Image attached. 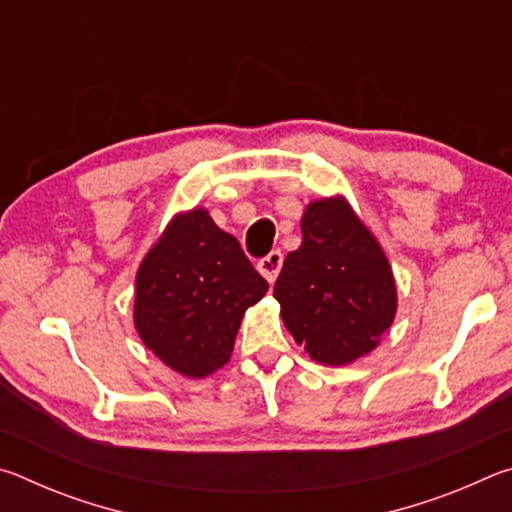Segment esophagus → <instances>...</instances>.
I'll use <instances>...</instances> for the list:
<instances>
[{
	"instance_id": "obj_1",
	"label": "esophagus",
	"mask_w": 512,
	"mask_h": 512,
	"mask_svg": "<svg viewBox=\"0 0 512 512\" xmlns=\"http://www.w3.org/2000/svg\"><path fill=\"white\" fill-rule=\"evenodd\" d=\"M282 259L284 257L280 250H273V253H268L264 259H259V264H257L259 273H262L271 284L277 280V273H280V268H282Z\"/></svg>"
}]
</instances>
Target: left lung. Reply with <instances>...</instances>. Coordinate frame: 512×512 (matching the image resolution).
Wrapping results in <instances>:
<instances>
[{
	"instance_id": "8db88e82",
	"label": "left lung",
	"mask_w": 512,
	"mask_h": 512,
	"mask_svg": "<svg viewBox=\"0 0 512 512\" xmlns=\"http://www.w3.org/2000/svg\"><path fill=\"white\" fill-rule=\"evenodd\" d=\"M300 230L302 244L284 259L273 289L280 316L316 363L350 366L393 325V266L343 194L311 201Z\"/></svg>"
}]
</instances>
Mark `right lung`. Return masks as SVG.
I'll return each instance as SVG.
<instances>
[{
    "label": "right lung",
    "instance_id": "obj_1",
    "mask_svg": "<svg viewBox=\"0 0 512 512\" xmlns=\"http://www.w3.org/2000/svg\"><path fill=\"white\" fill-rule=\"evenodd\" d=\"M266 291L239 241L198 205L173 214L144 255L133 325L164 366L205 379L230 361L241 320Z\"/></svg>",
    "mask_w": 512,
    "mask_h": 512
}]
</instances>
